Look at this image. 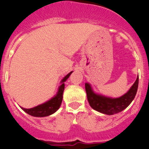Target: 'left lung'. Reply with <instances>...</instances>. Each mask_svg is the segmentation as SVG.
Returning a JSON list of instances; mask_svg holds the SVG:
<instances>
[{"mask_svg": "<svg viewBox=\"0 0 149 149\" xmlns=\"http://www.w3.org/2000/svg\"><path fill=\"white\" fill-rule=\"evenodd\" d=\"M138 84L139 77H136V81L127 93L119 98H110L95 93L89 83L85 84V89L88 101L92 108L101 113L113 115L122 112L132 102L137 92Z\"/></svg>", "mask_w": 149, "mask_h": 149, "instance_id": "obj_1", "label": "left lung"}]
</instances>
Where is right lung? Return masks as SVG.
I'll list each match as a JSON object with an SVG mask.
<instances>
[{
  "mask_svg": "<svg viewBox=\"0 0 149 149\" xmlns=\"http://www.w3.org/2000/svg\"><path fill=\"white\" fill-rule=\"evenodd\" d=\"M72 72H69L67 75H65L62 79L61 82H60L61 85L59 86L57 93L53 98H51V99L45 102V103L41 104L36 107H34L33 108L26 109L22 107H21V108L27 114L35 117H45L54 113L55 112L60 108L62 101H63V91L65 89V84L64 83L66 81V80L69 77Z\"/></svg>",
  "mask_w": 149,
  "mask_h": 149,
  "instance_id": "add662e5",
  "label": "right lung"
}]
</instances>
